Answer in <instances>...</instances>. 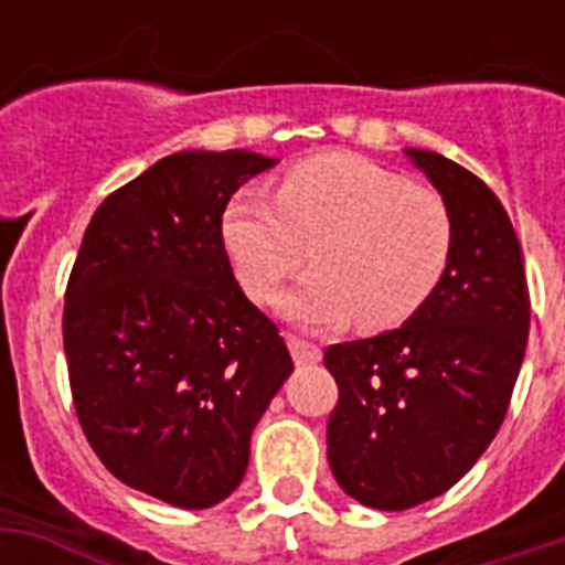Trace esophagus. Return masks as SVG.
<instances>
[{
	"mask_svg": "<svg viewBox=\"0 0 565 565\" xmlns=\"http://www.w3.org/2000/svg\"><path fill=\"white\" fill-rule=\"evenodd\" d=\"M287 345H290V354L292 361L299 363V366H305V363H317L319 358H322V349H319L317 343H308L305 337H287Z\"/></svg>",
	"mask_w": 565,
	"mask_h": 565,
	"instance_id": "1",
	"label": "esophagus"
}]
</instances>
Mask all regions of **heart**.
<instances>
[{
  "label": "heart",
  "mask_w": 565,
  "mask_h": 565,
  "mask_svg": "<svg viewBox=\"0 0 565 565\" xmlns=\"http://www.w3.org/2000/svg\"><path fill=\"white\" fill-rule=\"evenodd\" d=\"M222 243L243 290L269 301L313 257L317 273L284 296L301 326L395 328L437 290L451 220L434 190L361 154H319L292 167L278 195L239 190L222 213Z\"/></svg>",
  "instance_id": "heart-1"
}]
</instances>
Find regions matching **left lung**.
Listing matches in <instances>:
<instances>
[{
  "label": "left lung",
  "instance_id": "8db88e82",
  "mask_svg": "<svg viewBox=\"0 0 565 565\" xmlns=\"http://www.w3.org/2000/svg\"><path fill=\"white\" fill-rule=\"evenodd\" d=\"M446 202L451 255L402 328L326 349L340 398L328 463L354 501L407 510L451 490L499 434L531 328L516 231L478 175L404 149Z\"/></svg>",
  "mask_w": 565,
  "mask_h": 565
}]
</instances>
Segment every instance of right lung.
<instances>
[{"label":"right lung","instance_id":"1","mask_svg":"<svg viewBox=\"0 0 565 565\" xmlns=\"http://www.w3.org/2000/svg\"><path fill=\"white\" fill-rule=\"evenodd\" d=\"M275 158L175 152L110 193L64 296L75 413L108 472L184 510L220 504L292 372L278 328L239 290L225 204Z\"/></svg>","mask_w":565,"mask_h":565}]
</instances>
